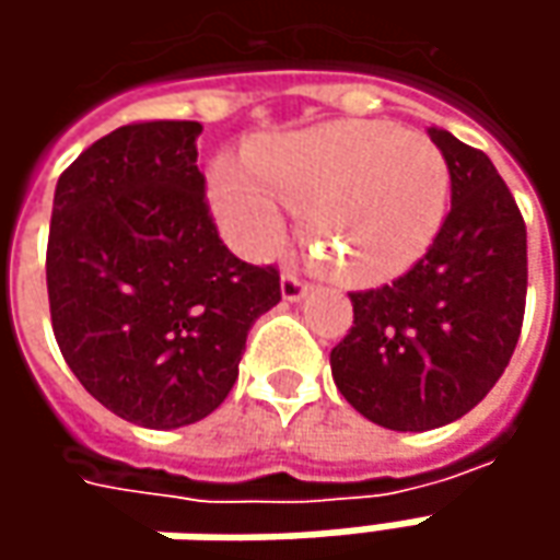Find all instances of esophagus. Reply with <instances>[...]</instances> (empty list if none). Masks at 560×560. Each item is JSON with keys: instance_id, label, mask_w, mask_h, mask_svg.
I'll use <instances>...</instances> for the list:
<instances>
[{"instance_id": "esophagus-1", "label": "esophagus", "mask_w": 560, "mask_h": 560, "mask_svg": "<svg viewBox=\"0 0 560 560\" xmlns=\"http://www.w3.org/2000/svg\"><path fill=\"white\" fill-rule=\"evenodd\" d=\"M305 292H308V280L299 270H287L283 273V299L287 302H299V299H305Z\"/></svg>"}]
</instances>
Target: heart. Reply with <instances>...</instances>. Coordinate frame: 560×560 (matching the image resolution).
<instances>
[{"label":"heart","instance_id":"b5f03b06","mask_svg":"<svg viewBox=\"0 0 560 560\" xmlns=\"http://www.w3.org/2000/svg\"><path fill=\"white\" fill-rule=\"evenodd\" d=\"M308 211L324 258L352 277L408 268L440 233L448 167L420 133L383 120H339L261 142L252 167L218 162L211 199L240 246L265 252L283 230L272 192Z\"/></svg>","mask_w":560,"mask_h":560}]
</instances>
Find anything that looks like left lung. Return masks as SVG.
Listing matches in <instances>:
<instances>
[{
  "label": "left lung",
  "mask_w": 560,
  "mask_h": 560,
  "mask_svg": "<svg viewBox=\"0 0 560 560\" xmlns=\"http://www.w3.org/2000/svg\"><path fill=\"white\" fill-rule=\"evenodd\" d=\"M452 211L408 273L349 292L355 320L330 352L336 389L389 430L464 418L505 374L527 305V224L486 152L427 130Z\"/></svg>",
  "instance_id": "8db88e82"
}]
</instances>
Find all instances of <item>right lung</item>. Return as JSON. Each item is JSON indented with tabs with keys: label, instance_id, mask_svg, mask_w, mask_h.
Masks as SVG:
<instances>
[{
	"label": "right lung",
	"instance_id": "right-lung-1",
	"mask_svg": "<svg viewBox=\"0 0 560 560\" xmlns=\"http://www.w3.org/2000/svg\"><path fill=\"white\" fill-rule=\"evenodd\" d=\"M199 120H133L58 177L46 248L52 334L90 396L174 430L208 418L240 374L280 270L240 261L211 218Z\"/></svg>",
	"mask_w": 560,
	"mask_h": 560
}]
</instances>
